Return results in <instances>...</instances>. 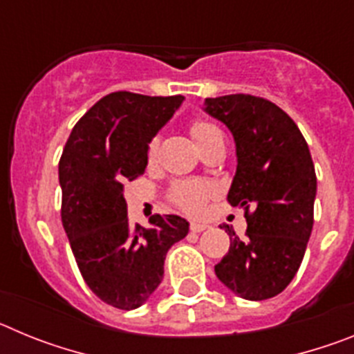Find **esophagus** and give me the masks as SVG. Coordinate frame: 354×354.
<instances>
[{"instance_id": "34e87169", "label": "esophagus", "mask_w": 354, "mask_h": 354, "mask_svg": "<svg viewBox=\"0 0 354 354\" xmlns=\"http://www.w3.org/2000/svg\"><path fill=\"white\" fill-rule=\"evenodd\" d=\"M209 228V225H205V223H192L189 225V230H192V232H204V230H207Z\"/></svg>"}]
</instances>
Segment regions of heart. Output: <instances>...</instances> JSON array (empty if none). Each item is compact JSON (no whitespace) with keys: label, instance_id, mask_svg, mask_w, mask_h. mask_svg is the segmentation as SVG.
I'll use <instances>...</instances> for the list:
<instances>
[{"label":"heart","instance_id":"b5f03b06","mask_svg":"<svg viewBox=\"0 0 354 354\" xmlns=\"http://www.w3.org/2000/svg\"><path fill=\"white\" fill-rule=\"evenodd\" d=\"M189 133H192L196 145L200 147L211 136L220 133V129L207 120H195L189 126ZM156 152H158V140L154 138L150 140L149 147H147V159L150 162L154 161ZM209 196H211V186L198 183V180H179L170 187V193H168L171 204L180 211L187 212V214H200L204 211Z\"/></svg>","mask_w":354,"mask_h":354}]
</instances>
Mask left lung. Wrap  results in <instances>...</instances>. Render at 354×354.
Wrapping results in <instances>:
<instances>
[{
  "label": "left lung",
  "mask_w": 354,
  "mask_h": 354,
  "mask_svg": "<svg viewBox=\"0 0 354 354\" xmlns=\"http://www.w3.org/2000/svg\"><path fill=\"white\" fill-rule=\"evenodd\" d=\"M205 111L234 134L237 171L227 200L248 223L245 241L223 225L230 248L214 273L241 298H273L299 270L310 239L317 189L310 150L296 122L264 97H207Z\"/></svg>",
  "instance_id": "8db88e82"
}]
</instances>
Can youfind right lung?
Returning <instances> with one entry per match:
<instances>
[{"label":"right lung","mask_w":354,"mask_h":354,"mask_svg":"<svg viewBox=\"0 0 354 354\" xmlns=\"http://www.w3.org/2000/svg\"><path fill=\"white\" fill-rule=\"evenodd\" d=\"M183 101L108 93L72 127L58 162L62 223L81 277L120 310L138 308L158 289L167 252L189 227L174 214H154L152 228L133 227L122 195L127 180L143 175L149 142Z\"/></svg>","instance_id":"right-lung-1"}]
</instances>
